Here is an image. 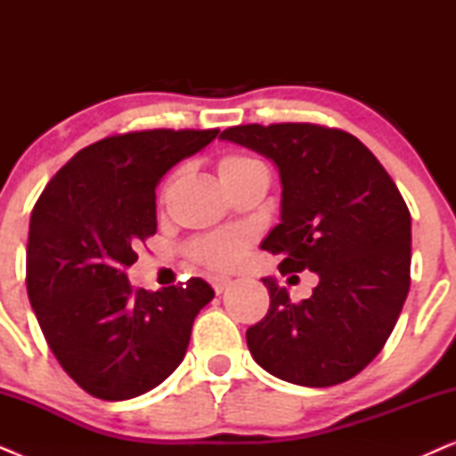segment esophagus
Wrapping results in <instances>:
<instances>
[{
  "label": "esophagus",
  "mask_w": 456,
  "mask_h": 456,
  "mask_svg": "<svg viewBox=\"0 0 456 456\" xmlns=\"http://www.w3.org/2000/svg\"><path fill=\"white\" fill-rule=\"evenodd\" d=\"M230 282H232V280H230L228 276H211L209 278V284L214 286V290L217 292V295H220V292H224V289H226Z\"/></svg>",
  "instance_id": "34e87169"
}]
</instances>
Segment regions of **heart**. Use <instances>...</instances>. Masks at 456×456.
Returning <instances> with one entry per match:
<instances>
[{
	"instance_id": "obj_1",
	"label": "heart",
	"mask_w": 456,
	"mask_h": 456,
	"mask_svg": "<svg viewBox=\"0 0 456 456\" xmlns=\"http://www.w3.org/2000/svg\"><path fill=\"white\" fill-rule=\"evenodd\" d=\"M257 167H264L257 159L248 158V155L242 153H226L217 159V176H220L222 184L226 186L240 176H245L247 172L257 170ZM170 178L164 184V191H161V197L167 195L172 186ZM253 242V234L248 230L240 228H226V230H216V232L197 236L195 240L189 242L186 247V253L192 261L201 264L205 267H211V270H228L239 264L242 255L247 253L248 245Z\"/></svg>"
}]
</instances>
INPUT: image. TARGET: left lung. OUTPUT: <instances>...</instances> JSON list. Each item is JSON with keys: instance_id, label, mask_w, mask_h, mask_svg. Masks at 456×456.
<instances>
[{"instance_id": "obj_1", "label": "left lung", "mask_w": 456, "mask_h": 456, "mask_svg": "<svg viewBox=\"0 0 456 456\" xmlns=\"http://www.w3.org/2000/svg\"><path fill=\"white\" fill-rule=\"evenodd\" d=\"M224 141L272 159L282 211L261 242L280 272H315L314 295L292 303L264 278L270 309L247 330L253 359L272 376L326 388L357 376L396 326L411 284V214L395 180L357 136L307 122L242 124Z\"/></svg>"}]
</instances>
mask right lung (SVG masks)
Returning <instances> with one entry per match:
<instances>
[{
	"label": "right lung",
	"mask_w": 456,
	"mask_h": 456,
	"mask_svg": "<svg viewBox=\"0 0 456 456\" xmlns=\"http://www.w3.org/2000/svg\"><path fill=\"white\" fill-rule=\"evenodd\" d=\"M220 130H139L80 149L30 214L27 290L64 371L89 395L126 401L184 359L192 322L214 298L201 278L149 292L126 267L155 234V186Z\"/></svg>",
	"instance_id": "1"
}]
</instances>
